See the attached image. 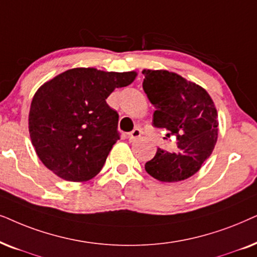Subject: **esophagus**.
<instances>
[{
    "label": "esophagus",
    "instance_id": "1",
    "mask_svg": "<svg viewBox=\"0 0 257 257\" xmlns=\"http://www.w3.org/2000/svg\"><path fill=\"white\" fill-rule=\"evenodd\" d=\"M140 136H141V129L135 128L134 131L129 133L128 139H129V141H131V142H134V141H136V140L140 138Z\"/></svg>",
    "mask_w": 257,
    "mask_h": 257
}]
</instances>
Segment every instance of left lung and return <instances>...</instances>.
Masks as SVG:
<instances>
[{
    "label": "left lung",
    "instance_id": "left-lung-1",
    "mask_svg": "<svg viewBox=\"0 0 257 257\" xmlns=\"http://www.w3.org/2000/svg\"><path fill=\"white\" fill-rule=\"evenodd\" d=\"M143 90L155 107L153 125L176 138V153L159 148L146 172L161 182L193 176L213 153L217 141V111L209 94L194 82L168 70H147Z\"/></svg>",
    "mask_w": 257,
    "mask_h": 257
}]
</instances>
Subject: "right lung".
I'll use <instances>...</instances> for the list:
<instances>
[{
	"mask_svg": "<svg viewBox=\"0 0 257 257\" xmlns=\"http://www.w3.org/2000/svg\"><path fill=\"white\" fill-rule=\"evenodd\" d=\"M135 71L74 68L34 95L29 134L42 163L61 179L84 182L101 172L119 139L118 114L107 97L135 80Z\"/></svg>",
	"mask_w": 257,
	"mask_h": 257,
	"instance_id": "add662e5",
	"label": "right lung"
}]
</instances>
